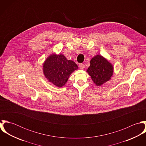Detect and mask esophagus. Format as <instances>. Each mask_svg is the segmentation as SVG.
<instances>
[{
  "instance_id": "esophagus-1",
  "label": "esophagus",
  "mask_w": 146,
  "mask_h": 146,
  "mask_svg": "<svg viewBox=\"0 0 146 146\" xmlns=\"http://www.w3.org/2000/svg\"><path fill=\"white\" fill-rule=\"evenodd\" d=\"M79 67H80V69H84L85 66H84V64L83 63H80L79 64Z\"/></svg>"
}]
</instances>
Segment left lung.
Listing matches in <instances>:
<instances>
[{
	"label": "left lung",
	"mask_w": 146,
	"mask_h": 146,
	"mask_svg": "<svg viewBox=\"0 0 146 146\" xmlns=\"http://www.w3.org/2000/svg\"><path fill=\"white\" fill-rule=\"evenodd\" d=\"M87 72L97 86L108 82L112 76L113 67L102 56L97 55L92 58Z\"/></svg>",
	"instance_id": "obj_1"
}]
</instances>
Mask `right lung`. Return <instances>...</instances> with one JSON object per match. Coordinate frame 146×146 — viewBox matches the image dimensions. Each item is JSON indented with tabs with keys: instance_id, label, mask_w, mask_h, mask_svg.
I'll return each mask as SVG.
<instances>
[{
	"instance_id": "add662e5",
	"label": "right lung",
	"mask_w": 146,
	"mask_h": 146,
	"mask_svg": "<svg viewBox=\"0 0 146 146\" xmlns=\"http://www.w3.org/2000/svg\"><path fill=\"white\" fill-rule=\"evenodd\" d=\"M78 68L75 63L67 60L62 54L50 55L43 64L45 76L49 82L58 87L65 85L71 74Z\"/></svg>"
}]
</instances>
